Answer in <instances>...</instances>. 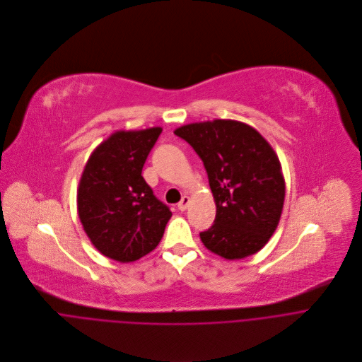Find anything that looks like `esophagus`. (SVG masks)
I'll use <instances>...</instances> for the list:
<instances>
[{"label": "esophagus", "instance_id": "34e87169", "mask_svg": "<svg viewBox=\"0 0 362 362\" xmlns=\"http://www.w3.org/2000/svg\"><path fill=\"white\" fill-rule=\"evenodd\" d=\"M189 204H190V197H189V196H183L182 200L177 203V209H179L180 211H185V210L189 207Z\"/></svg>", "mask_w": 362, "mask_h": 362}]
</instances>
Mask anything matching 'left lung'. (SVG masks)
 <instances>
[{
    "instance_id": "left-lung-1",
    "label": "left lung",
    "mask_w": 362,
    "mask_h": 362,
    "mask_svg": "<svg viewBox=\"0 0 362 362\" xmlns=\"http://www.w3.org/2000/svg\"><path fill=\"white\" fill-rule=\"evenodd\" d=\"M202 159L216 202L213 226L200 233L203 245L227 260L262 250L276 231L286 196L280 160L252 127L214 119L180 127Z\"/></svg>"
}]
</instances>
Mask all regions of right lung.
I'll return each mask as SVG.
<instances>
[{
	"label": "right lung",
	"instance_id": "1",
	"mask_svg": "<svg viewBox=\"0 0 362 362\" xmlns=\"http://www.w3.org/2000/svg\"><path fill=\"white\" fill-rule=\"evenodd\" d=\"M162 128L117 131L89 156L78 187V214L92 245L129 263L151 253L172 217L142 176Z\"/></svg>",
	"mask_w": 362,
	"mask_h": 362
}]
</instances>
